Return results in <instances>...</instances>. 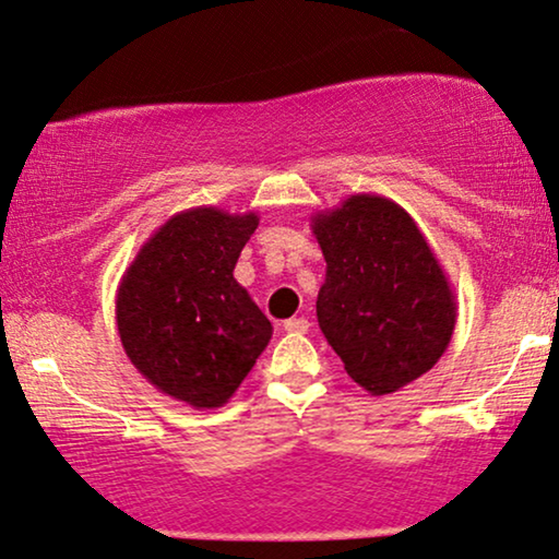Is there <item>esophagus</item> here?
I'll return each instance as SVG.
<instances>
[{"label": "esophagus", "instance_id": "34e87169", "mask_svg": "<svg viewBox=\"0 0 559 559\" xmlns=\"http://www.w3.org/2000/svg\"><path fill=\"white\" fill-rule=\"evenodd\" d=\"M284 330L292 332V334H304L309 332V322L304 317H294V319H286L284 322Z\"/></svg>", "mask_w": 559, "mask_h": 559}]
</instances>
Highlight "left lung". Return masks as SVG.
I'll return each mask as SVG.
<instances>
[{
    "label": "left lung",
    "instance_id": "8db88e82",
    "mask_svg": "<svg viewBox=\"0 0 559 559\" xmlns=\"http://www.w3.org/2000/svg\"><path fill=\"white\" fill-rule=\"evenodd\" d=\"M311 233L326 260L317 319L347 376L383 396L435 368L457 304L412 214L378 193H353L317 212Z\"/></svg>",
    "mask_w": 559,
    "mask_h": 559
}]
</instances>
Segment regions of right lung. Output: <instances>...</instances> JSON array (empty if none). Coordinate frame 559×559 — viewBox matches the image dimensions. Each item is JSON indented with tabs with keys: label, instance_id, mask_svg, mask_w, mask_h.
Masks as SVG:
<instances>
[{
	"label": "right lung",
	"instance_id": "obj_1",
	"mask_svg": "<svg viewBox=\"0 0 559 559\" xmlns=\"http://www.w3.org/2000/svg\"><path fill=\"white\" fill-rule=\"evenodd\" d=\"M258 214L193 206L143 242L117 286V332L138 373L193 408L225 406L271 342L235 263Z\"/></svg>",
	"mask_w": 559,
	"mask_h": 559
}]
</instances>
